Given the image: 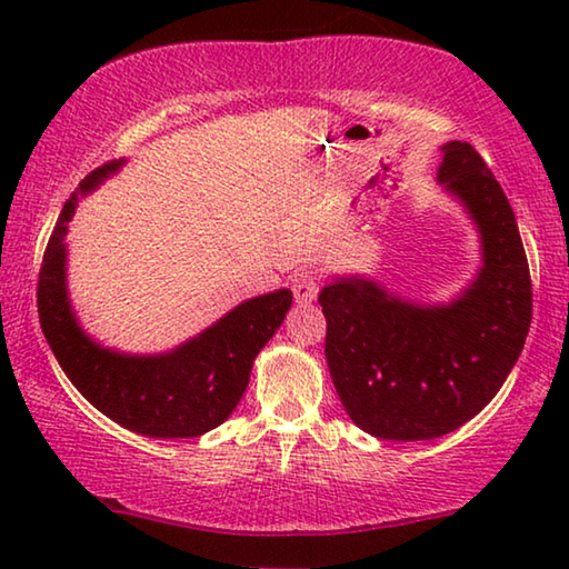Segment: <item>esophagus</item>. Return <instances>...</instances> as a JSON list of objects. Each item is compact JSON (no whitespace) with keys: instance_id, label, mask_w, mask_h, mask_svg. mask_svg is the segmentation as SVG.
<instances>
[{"instance_id":"obj_1","label":"esophagus","mask_w":569,"mask_h":569,"mask_svg":"<svg viewBox=\"0 0 569 569\" xmlns=\"http://www.w3.org/2000/svg\"><path fill=\"white\" fill-rule=\"evenodd\" d=\"M291 288H293L296 303L301 306L316 301V296H319V281H316L313 273H296Z\"/></svg>"}]
</instances>
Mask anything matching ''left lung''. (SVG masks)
Listing matches in <instances>:
<instances>
[{
	"label": "left lung",
	"mask_w": 569,
	"mask_h": 569,
	"mask_svg": "<svg viewBox=\"0 0 569 569\" xmlns=\"http://www.w3.org/2000/svg\"><path fill=\"white\" fill-rule=\"evenodd\" d=\"M437 182L479 236L481 263L451 301H411L366 276H336L319 293L336 393L377 439H437L477 417L502 389L532 321L522 238L485 160L469 142H445Z\"/></svg>",
	"instance_id": "obj_1"
}]
</instances>
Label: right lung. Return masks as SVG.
<instances>
[{"label": "right lung", "mask_w": 569, "mask_h": 569, "mask_svg": "<svg viewBox=\"0 0 569 569\" xmlns=\"http://www.w3.org/2000/svg\"><path fill=\"white\" fill-rule=\"evenodd\" d=\"M124 162L92 170L64 203L40 271V323L67 379L104 417L142 437H200L238 407L256 356L283 323L293 293L278 288L248 298L170 351L124 353L92 339L77 319L67 288V223L80 198L98 190Z\"/></svg>", "instance_id": "right-lung-1"}]
</instances>
